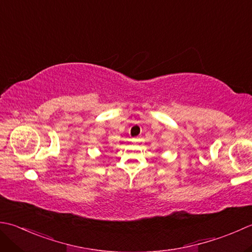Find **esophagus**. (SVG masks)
<instances>
[{
    "mask_svg": "<svg viewBox=\"0 0 252 252\" xmlns=\"http://www.w3.org/2000/svg\"><path fill=\"white\" fill-rule=\"evenodd\" d=\"M140 139L139 137H134V139H132V142H139Z\"/></svg>",
    "mask_w": 252,
    "mask_h": 252,
    "instance_id": "esophagus-1",
    "label": "esophagus"
}]
</instances>
